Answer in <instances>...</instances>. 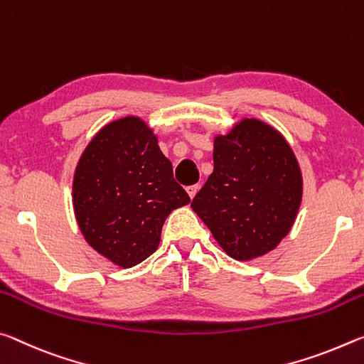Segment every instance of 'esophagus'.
<instances>
[{
    "label": "esophagus",
    "mask_w": 364,
    "mask_h": 364,
    "mask_svg": "<svg viewBox=\"0 0 364 364\" xmlns=\"http://www.w3.org/2000/svg\"><path fill=\"white\" fill-rule=\"evenodd\" d=\"M198 186H190V187H187V193H188V196L190 198H193V196L196 195V192H198Z\"/></svg>",
    "instance_id": "obj_1"
}]
</instances>
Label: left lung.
I'll return each instance as SVG.
<instances>
[{
  "instance_id": "left-lung-1",
  "label": "left lung",
  "mask_w": 364,
  "mask_h": 364,
  "mask_svg": "<svg viewBox=\"0 0 364 364\" xmlns=\"http://www.w3.org/2000/svg\"><path fill=\"white\" fill-rule=\"evenodd\" d=\"M214 169L192 210L230 258L250 261L272 252L300 210V164L279 130L245 117L214 136Z\"/></svg>"
}]
</instances>
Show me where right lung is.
<instances>
[{"label":"right lung","instance_id":"obj_1","mask_svg":"<svg viewBox=\"0 0 364 364\" xmlns=\"http://www.w3.org/2000/svg\"><path fill=\"white\" fill-rule=\"evenodd\" d=\"M188 203L158 136L136 116L106 124L77 163V224L88 245L116 266L132 267L156 252L166 218Z\"/></svg>","mask_w":364,"mask_h":364}]
</instances>
